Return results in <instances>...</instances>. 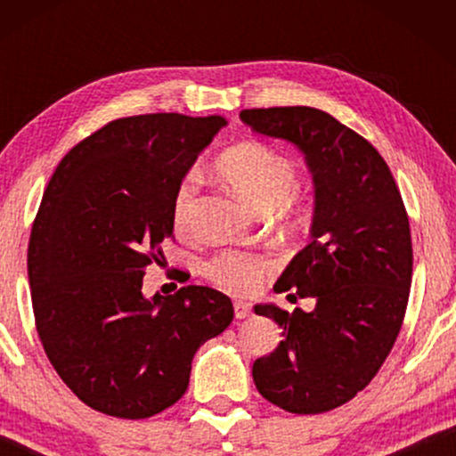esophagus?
Instances as JSON below:
<instances>
[{
	"label": "esophagus",
	"mask_w": 456,
	"mask_h": 456,
	"mask_svg": "<svg viewBox=\"0 0 456 456\" xmlns=\"http://www.w3.org/2000/svg\"><path fill=\"white\" fill-rule=\"evenodd\" d=\"M234 315L236 320H245V317L251 315V305L245 301H234Z\"/></svg>",
	"instance_id": "obj_1"
}]
</instances>
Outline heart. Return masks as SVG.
I'll return each mask as SVG.
<instances>
[{"label":"heart","instance_id":"b5f03b06","mask_svg":"<svg viewBox=\"0 0 456 456\" xmlns=\"http://www.w3.org/2000/svg\"><path fill=\"white\" fill-rule=\"evenodd\" d=\"M216 170L255 209H273L297 189V166L261 142H242L217 159ZM199 174L189 172L174 192L172 217L178 230L189 226L195 211ZM272 270V259L253 251H222L208 264V276L230 292H251Z\"/></svg>","mask_w":456,"mask_h":456}]
</instances>
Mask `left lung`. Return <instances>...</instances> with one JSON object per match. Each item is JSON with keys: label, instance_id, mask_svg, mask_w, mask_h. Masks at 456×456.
I'll return each mask as SVG.
<instances>
[{"label": "left lung", "instance_id": "8db88e82", "mask_svg": "<svg viewBox=\"0 0 456 456\" xmlns=\"http://www.w3.org/2000/svg\"><path fill=\"white\" fill-rule=\"evenodd\" d=\"M255 133L282 139L305 155L315 184L309 245L276 292L314 298L311 311L255 305L282 340L253 363L259 395L298 415L332 411L376 376L401 332L413 247L401 192L382 155L336 118L315 108L242 110Z\"/></svg>", "mask_w": 456, "mask_h": 456}]
</instances>
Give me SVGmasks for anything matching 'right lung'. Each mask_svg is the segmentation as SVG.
Returning a JSON list of instances; mask_svg holds the SVG:
<instances>
[{"label": "right lung", "mask_w": 456, "mask_h": 456, "mask_svg": "<svg viewBox=\"0 0 456 456\" xmlns=\"http://www.w3.org/2000/svg\"><path fill=\"white\" fill-rule=\"evenodd\" d=\"M226 124L120 118L72 147L49 180L28 242L37 332L58 376L99 413L145 419L172 407L197 348L232 322V301L209 286L142 295L174 232V192Z\"/></svg>", "instance_id": "add662e5"}]
</instances>
